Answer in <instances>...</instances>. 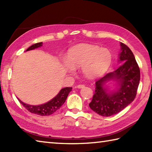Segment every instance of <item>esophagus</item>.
<instances>
[{
	"label": "esophagus",
	"instance_id": "34e87169",
	"mask_svg": "<svg viewBox=\"0 0 152 152\" xmlns=\"http://www.w3.org/2000/svg\"><path fill=\"white\" fill-rule=\"evenodd\" d=\"M84 87H85V86L84 84H79V85L77 86V88H80H80H83Z\"/></svg>",
	"mask_w": 152,
	"mask_h": 152
}]
</instances>
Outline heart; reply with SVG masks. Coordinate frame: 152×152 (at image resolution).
<instances>
[{"mask_svg": "<svg viewBox=\"0 0 152 152\" xmlns=\"http://www.w3.org/2000/svg\"><path fill=\"white\" fill-rule=\"evenodd\" d=\"M112 61V54L108 49L84 44L72 48L68 52L67 59L62 60V65L69 73L74 72L75 68L82 67L84 75L92 78L106 72Z\"/></svg>", "mask_w": 152, "mask_h": 152, "instance_id": "heart-1", "label": "heart"}]
</instances>
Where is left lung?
I'll list each match as a JSON object with an SVG mask.
<instances>
[{
  "instance_id": "obj_1",
  "label": "left lung",
  "mask_w": 152,
  "mask_h": 152,
  "mask_svg": "<svg viewBox=\"0 0 152 152\" xmlns=\"http://www.w3.org/2000/svg\"><path fill=\"white\" fill-rule=\"evenodd\" d=\"M120 46L118 62L123 63L96 82L95 93L89 104L91 110L102 116L116 114L130 104L140 84V71L133 52L122 42ZM110 81L116 84L112 90L106 85Z\"/></svg>"
}]
</instances>
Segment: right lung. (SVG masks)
I'll return each mask as SVG.
<instances>
[{
	"instance_id": "obj_1",
	"label": "right lung",
	"mask_w": 152,
	"mask_h": 152,
	"mask_svg": "<svg viewBox=\"0 0 152 152\" xmlns=\"http://www.w3.org/2000/svg\"><path fill=\"white\" fill-rule=\"evenodd\" d=\"M42 46V42L34 44V45L30 46L28 49H26V51L31 50L39 48ZM72 89V87H66L62 88V89L60 90L58 94L54 98H52V100L47 102L45 104L37 105V106L26 104L23 102H22L19 98H17V99L20 102V104L30 112L37 115H42V116H45V115H51L55 112H56L64 104L68 97V94L71 92Z\"/></svg>"
}]
</instances>
